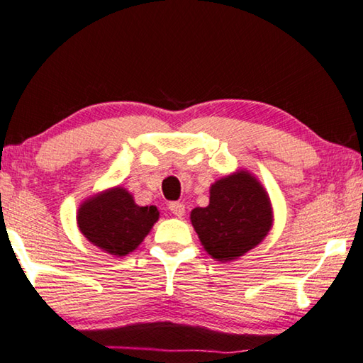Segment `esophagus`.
<instances>
[{"label": "esophagus", "mask_w": 363, "mask_h": 363, "mask_svg": "<svg viewBox=\"0 0 363 363\" xmlns=\"http://www.w3.org/2000/svg\"><path fill=\"white\" fill-rule=\"evenodd\" d=\"M185 204H183V202H170L169 204V211H170V213H174L175 217H178V218H182L183 215H185Z\"/></svg>", "instance_id": "34e87169"}]
</instances>
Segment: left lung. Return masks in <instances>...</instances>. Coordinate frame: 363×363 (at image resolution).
I'll return each mask as SVG.
<instances>
[{"mask_svg": "<svg viewBox=\"0 0 363 363\" xmlns=\"http://www.w3.org/2000/svg\"><path fill=\"white\" fill-rule=\"evenodd\" d=\"M191 223L208 255L231 262L258 245L271 230V202L249 172L213 183L211 202L191 212Z\"/></svg>", "mask_w": 363, "mask_h": 363, "instance_id": "left-lung-1", "label": "left lung"}]
</instances>
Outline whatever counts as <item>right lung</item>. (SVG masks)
I'll use <instances>...</instances> for the list:
<instances>
[{
	"instance_id": "add662e5",
	"label": "right lung",
	"mask_w": 363,
	"mask_h": 363,
	"mask_svg": "<svg viewBox=\"0 0 363 363\" xmlns=\"http://www.w3.org/2000/svg\"><path fill=\"white\" fill-rule=\"evenodd\" d=\"M157 218L155 206L140 207L124 188H113L81 206L78 226L89 242L124 257L142 244Z\"/></svg>"
}]
</instances>
